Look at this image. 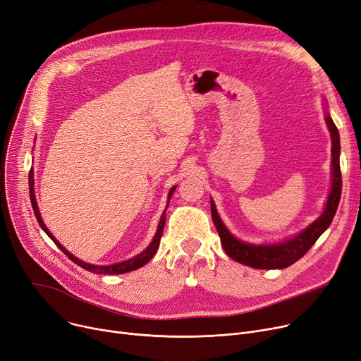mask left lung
Returning a JSON list of instances; mask_svg holds the SVG:
<instances>
[{
  "label": "left lung",
  "instance_id": "left-lung-1",
  "mask_svg": "<svg viewBox=\"0 0 361 361\" xmlns=\"http://www.w3.org/2000/svg\"><path fill=\"white\" fill-rule=\"evenodd\" d=\"M324 109H325V121L331 133V140H332L331 190L325 203L324 212H322V215L316 221H313L309 226H306L305 230L287 240L271 243V244H252L247 241H243L234 237L228 231V228H226L216 211L214 200L211 199L212 219L218 230L221 244L225 253L235 262L256 269L288 268L290 264L295 263L298 259L305 256L312 245L316 243V240L328 230V226L331 225L338 209L339 199H341V188H343V178H341V168H339V154H341L339 133L329 116V112H326V101H324Z\"/></svg>",
  "mask_w": 361,
  "mask_h": 361
}]
</instances>
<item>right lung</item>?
I'll use <instances>...</instances> for the list:
<instances>
[{
	"label": "right lung",
	"instance_id": "add662e5",
	"mask_svg": "<svg viewBox=\"0 0 361 361\" xmlns=\"http://www.w3.org/2000/svg\"><path fill=\"white\" fill-rule=\"evenodd\" d=\"M33 184H35V180H33V169H30V173H29V193H30V202H32V207H33L35 216H36L37 222H39L41 228L47 233V235H48L56 245H59V247L61 249V252H63L64 255H67V257H68L71 262L78 263L80 268H83V269H86V271H89V272L99 274V275H120V274L131 272V271L142 268L143 264H146L152 257L155 256V253H157V250H158V247H159V241H161V235H162L164 225H165V211H166V207H168V204H169V199H171V196H173V193L176 192V187H177V185H174V187L169 190V193H168V203H166V207H165L164 214L161 215V219H159V224H158V230H157V233H155V237H154V240H152V243L147 245V247H146L140 255H137V256H135V257H131V259H127V260H124V262L112 263V264H92V263H86V262L80 260L79 257L73 256V255L64 247V245H63L59 240H56V238L51 234V231L47 228V225H45L44 221H42V216H41V212H39V207H37V203H36Z\"/></svg>",
	"mask_w": 361,
	"mask_h": 361
}]
</instances>
